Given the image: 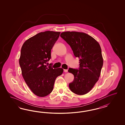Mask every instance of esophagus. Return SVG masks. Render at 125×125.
I'll list each match as a JSON object with an SVG mask.
<instances>
[{
	"label": "esophagus",
	"mask_w": 125,
	"mask_h": 125,
	"mask_svg": "<svg viewBox=\"0 0 125 125\" xmlns=\"http://www.w3.org/2000/svg\"><path fill=\"white\" fill-rule=\"evenodd\" d=\"M64 72H68V70H64Z\"/></svg>",
	"instance_id": "1"
}]
</instances>
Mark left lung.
I'll return each mask as SVG.
<instances>
[{"mask_svg": "<svg viewBox=\"0 0 125 125\" xmlns=\"http://www.w3.org/2000/svg\"><path fill=\"white\" fill-rule=\"evenodd\" d=\"M61 37L71 46L75 57L79 59V69L70 68L74 76L69 88L76 94L88 93L98 81L103 65L101 47L94 38L77 31H64Z\"/></svg>", "mask_w": 125, "mask_h": 125, "instance_id": "1", "label": "left lung"}]
</instances>
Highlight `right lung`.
Here are the masks:
<instances>
[{
	"mask_svg": "<svg viewBox=\"0 0 125 125\" xmlns=\"http://www.w3.org/2000/svg\"><path fill=\"white\" fill-rule=\"evenodd\" d=\"M60 33L49 31L38 33L27 39L21 47L19 64L23 77L38 97L49 94L56 78L63 72L62 68L53 69L45 65L51 59V50Z\"/></svg>",
	"mask_w": 125,
	"mask_h": 125,
	"instance_id": "1",
	"label": "right lung"
}]
</instances>
